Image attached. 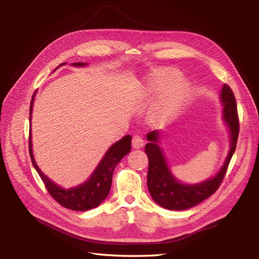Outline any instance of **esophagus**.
<instances>
[{
	"label": "esophagus",
	"instance_id": "obj_1",
	"mask_svg": "<svg viewBox=\"0 0 259 259\" xmlns=\"http://www.w3.org/2000/svg\"><path fill=\"white\" fill-rule=\"evenodd\" d=\"M132 144H133V146H134L135 148L139 149V148H142V147L144 146V139H143V137H142V136L135 135L134 137H133Z\"/></svg>",
	"mask_w": 259,
	"mask_h": 259
}]
</instances>
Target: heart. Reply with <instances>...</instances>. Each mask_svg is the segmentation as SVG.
I'll list each match as a JSON object with an SVG mask.
<instances>
[{
	"label": "heart",
	"instance_id": "heart-1",
	"mask_svg": "<svg viewBox=\"0 0 259 259\" xmlns=\"http://www.w3.org/2000/svg\"><path fill=\"white\" fill-rule=\"evenodd\" d=\"M180 73L175 69H162L154 73L152 79L153 90L161 91L172 85L163 94L159 104L154 109V114L159 119L173 114L182 107L190 94V84L184 79H178Z\"/></svg>",
	"mask_w": 259,
	"mask_h": 259
}]
</instances>
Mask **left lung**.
Wrapping results in <instances>:
<instances>
[{
    "instance_id": "1",
    "label": "left lung",
    "mask_w": 259,
    "mask_h": 259,
    "mask_svg": "<svg viewBox=\"0 0 259 259\" xmlns=\"http://www.w3.org/2000/svg\"><path fill=\"white\" fill-rule=\"evenodd\" d=\"M221 98L224 104V119L230 128L231 148L224 166L214 178L198 185L180 184L170 174L161 149L155 144L158 140V133L154 131L147 135L149 140L145 148L149 160L147 186L152 199L162 207L173 210L190 208L210 197L222 185L230 160L236 151L240 124L236 97L228 84H224Z\"/></svg>"
}]
</instances>
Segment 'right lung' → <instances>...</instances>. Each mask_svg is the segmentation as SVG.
<instances>
[{
    "instance_id": "obj_1",
    "label": "right lung",
    "mask_w": 259,
    "mask_h": 259,
    "mask_svg": "<svg viewBox=\"0 0 259 259\" xmlns=\"http://www.w3.org/2000/svg\"><path fill=\"white\" fill-rule=\"evenodd\" d=\"M61 65H65V62ZM73 65L85 66L86 64L85 62L84 64H82V62H76V64ZM33 100L34 94L30 104V119L31 113H32ZM131 142L132 137L130 135H126L121 140H119V142L113 144L105 154L104 159L101 160L91 178L86 180L84 184L68 190L62 189V188H60L56 184L51 182L42 173L41 169L37 167L32 154V149H31V137H29V153L34 168L36 169L37 174L40 175L42 182L45 185L46 190L49 191V193L52 195L55 201L58 202L61 206L72 210H89L98 206L107 198L111 188L113 170L117 165V163L131 151Z\"/></svg>"
}]
</instances>
